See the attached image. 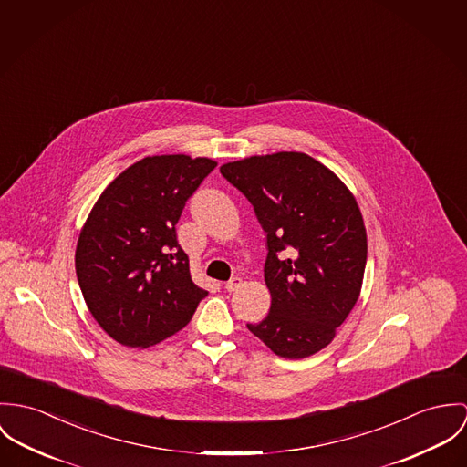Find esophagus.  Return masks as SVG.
Wrapping results in <instances>:
<instances>
[{
    "label": "esophagus",
    "instance_id": "esophagus-1",
    "mask_svg": "<svg viewBox=\"0 0 467 467\" xmlns=\"http://www.w3.org/2000/svg\"><path fill=\"white\" fill-rule=\"evenodd\" d=\"M242 286V279L240 277H231L227 283H225V290L227 292H234V290H238Z\"/></svg>",
    "mask_w": 467,
    "mask_h": 467
}]
</instances>
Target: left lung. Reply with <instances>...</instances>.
Wrapping results in <instances>:
<instances>
[{"instance_id": "obj_1", "label": "left lung", "mask_w": 467, "mask_h": 467, "mask_svg": "<svg viewBox=\"0 0 467 467\" xmlns=\"http://www.w3.org/2000/svg\"><path fill=\"white\" fill-rule=\"evenodd\" d=\"M256 211L266 236L270 311L249 331L283 358L324 349L362 290L367 234L346 184L301 152L253 156L220 166Z\"/></svg>"}]
</instances>
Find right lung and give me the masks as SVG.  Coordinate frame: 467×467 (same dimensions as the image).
<instances>
[{"instance_id":"1","label":"right lung","mask_w":467,"mask_h":467,"mask_svg":"<svg viewBox=\"0 0 467 467\" xmlns=\"http://www.w3.org/2000/svg\"><path fill=\"white\" fill-rule=\"evenodd\" d=\"M214 166L208 157H145L91 209L75 268L88 308L116 342L154 346L182 329L208 296L192 281L175 223Z\"/></svg>"}]
</instances>
